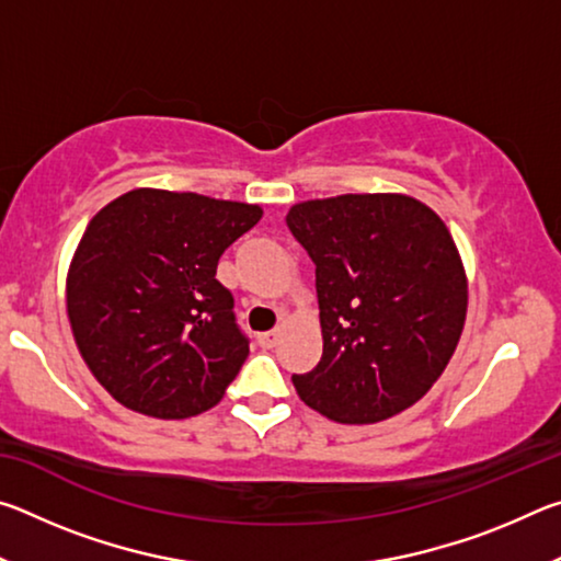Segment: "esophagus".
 Returning <instances> with one entry per match:
<instances>
[{"label": "esophagus", "mask_w": 561, "mask_h": 561, "mask_svg": "<svg viewBox=\"0 0 561 561\" xmlns=\"http://www.w3.org/2000/svg\"><path fill=\"white\" fill-rule=\"evenodd\" d=\"M277 341H279V329H272V331H264V334H260V344L264 348H272Z\"/></svg>", "instance_id": "esophagus-1"}]
</instances>
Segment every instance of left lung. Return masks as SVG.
I'll use <instances>...</instances> for the list:
<instances>
[{"label": "left lung", "mask_w": 561, "mask_h": 561, "mask_svg": "<svg viewBox=\"0 0 561 561\" xmlns=\"http://www.w3.org/2000/svg\"><path fill=\"white\" fill-rule=\"evenodd\" d=\"M291 234L317 264L324 351L291 376L329 421H386L431 391L458 346L468 277L448 227L401 193L291 205Z\"/></svg>", "instance_id": "obj_1"}]
</instances>
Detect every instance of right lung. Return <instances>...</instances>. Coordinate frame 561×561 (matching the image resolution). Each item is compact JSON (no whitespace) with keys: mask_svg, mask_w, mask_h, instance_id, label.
<instances>
[{"mask_svg":"<svg viewBox=\"0 0 561 561\" xmlns=\"http://www.w3.org/2000/svg\"><path fill=\"white\" fill-rule=\"evenodd\" d=\"M262 207L136 187L93 215L66 274V314L81 358L121 405L150 417L210 411L250 341L215 279Z\"/></svg>","mask_w":561,"mask_h":561,"instance_id":"add662e5","label":"right lung"}]
</instances>
